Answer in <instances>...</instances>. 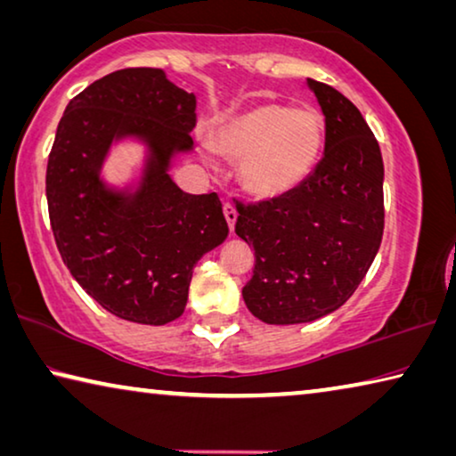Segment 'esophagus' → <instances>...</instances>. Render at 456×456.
Returning <instances> with one entry per match:
<instances>
[{
  "instance_id": "1",
  "label": "esophagus",
  "mask_w": 456,
  "mask_h": 456,
  "mask_svg": "<svg viewBox=\"0 0 456 456\" xmlns=\"http://www.w3.org/2000/svg\"><path fill=\"white\" fill-rule=\"evenodd\" d=\"M223 213H225V219L229 223V229L233 231L235 229V221H237V211H235L233 202H229V200L223 202Z\"/></svg>"
}]
</instances>
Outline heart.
<instances>
[{"label": "heart", "instance_id": "b5f03b06", "mask_svg": "<svg viewBox=\"0 0 456 456\" xmlns=\"http://www.w3.org/2000/svg\"><path fill=\"white\" fill-rule=\"evenodd\" d=\"M322 137L319 111L259 103L223 121L215 143L223 154L243 160L245 189L273 199L298 189L313 175Z\"/></svg>", "mask_w": 456, "mask_h": 456}]
</instances>
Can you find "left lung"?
I'll return each instance as SVG.
<instances>
[{
    "instance_id": "8db88e82",
    "label": "left lung",
    "mask_w": 456,
    "mask_h": 456,
    "mask_svg": "<svg viewBox=\"0 0 456 456\" xmlns=\"http://www.w3.org/2000/svg\"><path fill=\"white\" fill-rule=\"evenodd\" d=\"M324 113V156L298 189L235 199V233L254 248L243 286L249 313L267 324H298L343 306L384 235V160L363 115L343 93L308 78Z\"/></svg>"
}]
</instances>
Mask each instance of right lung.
<instances>
[{"label":"right lung","instance_id":"add662e5","mask_svg":"<svg viewBox=\"0 0 456 456\" xmlns=\"http://www.w3.org/2000/svg\"><path fill=\"white\" fill-rule=\"evenodd\" d=\"M197 97L164 70L121 69L69 101L46 166L48 216L62 262L83 290L124 321L166 324L184 313L192 267L229 233L216 192H183L170 158L192 148ZM146 139L151 160L134 195L98 178L113 139Z\"/></svg>","mask_w":456,"mask_h":456}]
</instances>
